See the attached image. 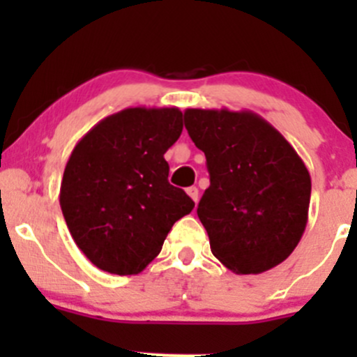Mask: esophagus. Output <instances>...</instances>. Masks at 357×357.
Returning a JSON list of instances; mask_svg holds the SVG:
<instances>
[{
	"instance_id": "esophagus-1",
	"label": "esophagus",
	"mask_w": 357,
	"mask_h": 357,
	"mask_svg": "<svg viewBox=\"0 0 357 357\" xmlns=\"http://www.w3.org/2000/svg\"><path fill=\"white\" fill-rule=\"evenodd\" d=\"M186 193H188L190 199L195 202V204L199 202V188H197V186H190V188L186 190Z\"/></svg>"
}]
</instances>
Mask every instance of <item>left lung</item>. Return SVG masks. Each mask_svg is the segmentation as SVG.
I'll use <instances>...</instances> for the list:
<instances>
[{"label": "left lung", "mask_w": 357, "mask_h": 357, "mask_svg": "<svg viewBox=\"0 0 357 357\" xmlns=\"http://www.w3.org/2000/svg\"><path fill=\"white\" fill-rule=\"evenodd\" d=\"M185 128L207 158L211 186L197 214L212 254L236 275L285 261L311 200V176L294 146L250 110L186 109Z\"/></svg>", "instance_id": "left-lung-1"}]
</instances>
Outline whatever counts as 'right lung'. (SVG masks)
Returning a JSON list of instances; mask_svg holds the SVG:
<instances>
[{
  "label": "right lung",
  "instance_id": "1",
  "mask_svg": "<svg viewBox=\"0 0 357 357\" xmlns=\"http://www.w3.org/2000/svg\"><path fill=\"white\" fill-rule=\"evenodd\" d=\"M181 131L176 107H132L100 121L72 150L60 207L75 245L102 271L142 273L195 207L167 181L164 153Z\"/></svg>",
  "mask_w": 357,
  "mask_h": 357
}]
</instances>
